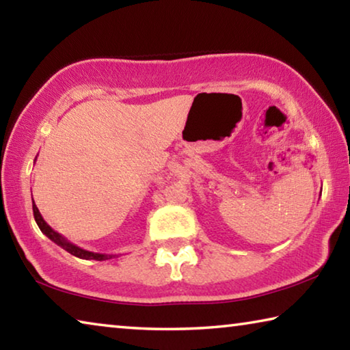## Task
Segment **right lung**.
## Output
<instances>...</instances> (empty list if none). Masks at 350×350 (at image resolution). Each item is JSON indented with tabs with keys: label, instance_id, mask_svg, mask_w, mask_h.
I'll return each mask as SVG.
<instances>
[{
	"label": "right lung",
	"instance_id": "1",
	"mask_svg": "<svg viewBox=\"0 0 350 350\" xmlns=\"http://www.w3.org/2000/svg\"><path fill=\"white\" fill-rule=\"evenodd\" d=\"M32 210H33V217H35V222H37L38 228L43 232L47 238H49L52 242H55L57 245H60L63 250H66L68 253L74 254V256L80 258V259H94V260H106V259H112V258H117L118 254H105V253H94V252H90V250H85V248H81L79 245L72 244V242H69L64 236H62L58 232H55L54 228L51 227L49 224H47L43 216H41L40 210L37 208V205H35V202H32Z\"/></svg>",
	"mask_w": 350,
	"mask_h": 350
}]
</instances>
